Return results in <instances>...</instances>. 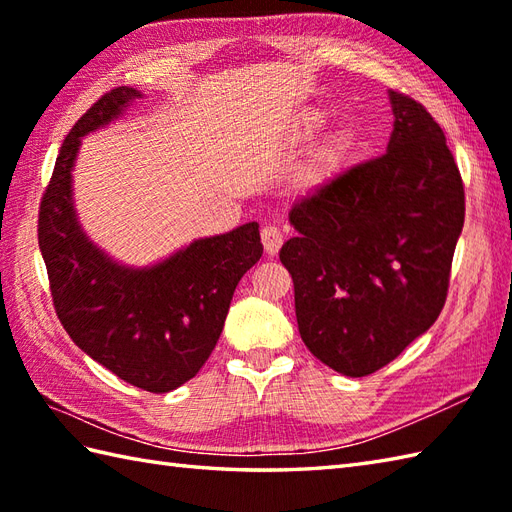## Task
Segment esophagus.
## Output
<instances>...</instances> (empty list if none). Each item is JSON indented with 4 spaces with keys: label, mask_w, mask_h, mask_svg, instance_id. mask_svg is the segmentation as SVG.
<instances>
[{
    "label": "esophagus",
    "mask_w": 512,
    "mask_h": 512,
    "mask_svg": "<svg viewBox=\"0 0 512 512\" xmlns=\"http://www.w3.org/2000/svg\"><path fill=\"white\" fill-rule=\"evenodd\" d=\"M262 244H264V250L268 255H277L281 244H284V235H281L277 226L268 224L262 228Z\"/></svg>",
    "instance_id": "esophagus-1"
}]
</instances>
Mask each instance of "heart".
Listing matches in <instances>:
<instances>
[{"mask_svg": "<svg viewBox=\"0 0 512 512\" xmlns=\"http://www.w3.org/2000/svg\"><path fill=\"white\" fill-rule=\"evenodd\" d=\"M321 123H323V118H321V114L319 112H310V114H306L301 118V123H299V136L301 138H310V136H314L319 132V127H321ZM345 143L347 140L341 136V138H336V143H334V149L336 151H341L343 147H345Z\"/></svg>", "mask_w": 512, "mask_h": 512, "instance_id": "obj_1", "label": "heart"}]
</instances>
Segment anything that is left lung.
<instances>
[{"label":"left lung","mask_w":512,"mask_h":512,"mask_svg":"<svg viewBox=\"0 0 512 512\" xmlns=\"http://www.w3.org/2000/svg\"><path fill=\"white\" fill-rule=\"evenodd\" d=\"M389 96L385 154L297 200L299 235L279 250L303 343L354 378L394 361L438 319L464 226V182L442 127L411 96Z\"/></svg>","instance_id":"1"}]
</instances>
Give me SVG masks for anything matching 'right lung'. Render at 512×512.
Listing matches in <instances>:
<instances>
[{"mask_svg": "<svg viewBox=\"0 0 512 512\" xmlns=\"http://www.w3.org/2000/svg\"><path fill=\"white\" fill-rule=\"evenodd\" d=\"M105 92L65 136L39 204V248L52 306L70 339L125 383L167 394L200 372L220 339L233 292L264 253L259 224L206 237L167 262L129 270L110 262L76 224L70 169L81 136L138 99Z\"/></svg>", "mask_w": 512, "mask_h": 512, "instance_id": "right-lung-1", "label": "right lung"}]
</instances>
